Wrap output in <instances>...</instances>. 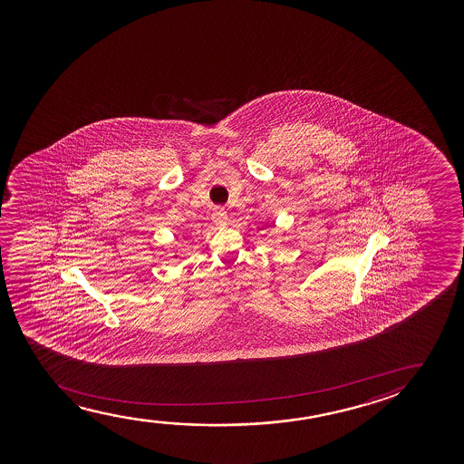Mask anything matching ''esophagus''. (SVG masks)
<instances>
[{"label":"esophagus","instance_id":"1","mask_svg":"<svg viewBox=\"0 0 464 464\" xmlns=\"http://www.w3.org/2000/svg\"><path fill=\"white\" fill-rule=\"evenodd\" d=\"M212 220L217 225H225L227 220H228V216H227V210L223 209V208H216L214 212H212Z\"/></svg>","mask_w":464,"mask_h":464}]
</instances>
